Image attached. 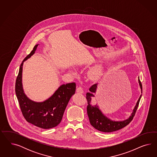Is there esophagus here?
<instances>
[{
    "label": "esophagus",
    "instance_id": "34e87169",
    "mask_svg": "<svg viewBox=\"0 0 157 157\" xmlns=\"http://www.w3.org/2000/svg\"><path fill=\"white\" fill-rule=\"evenodd\" d=\"M76 93H80V94H83V89L81 87H78L77 89H76Z\"/></svg>",
    "mask_w": 157,
    "mask_h": 157
}]
</instances>
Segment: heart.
<instances>
[{
    "label": "heart",
    "mask_w": 157,
    "mask_h": 157,
    "mask_svg": "<svg viewBox=\"0 0 157 157\" xmlns=\"http://www.w3.org/2000/svg\"><path fill=\"white\" fill-rule=\"evenodd\" d=\"M101 71L100 70H93L90 72V76L92 78H97L100 76Z\"/></svg>",
    "instance_id": "b5f03b06"
}]
</instances>
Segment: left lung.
Here are the masks:
<instances>
[{
    "mask_svg": "<svg viewBox=\"0 0 157 157\" xmlns=\"http://www.w3.org/2000/svg\"><path fill=\"white\" fill-rule=\"evenodd\" d=\"M138 83L141 90V93H142V86L139 79V76L138 77ZM98 85V83H96L91 86L89 89L90 91L86 93V98L88 104L87 106V113L91 125L96 129L104 132H111L125 127L133 119V116L138 108L142 94L140 95L132 110V113L128 119L121 121L112 120L103 113L100 109L98 105L96 104L94 105L91 104V98L94 97L93 94L96 93Z\"/></svg>",
    "mask_w": 157,
    "mask_h": 157,
    "instance_id": "left-lung-1",
    "label": "left lung"
}]
</instances>
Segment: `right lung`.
Returning <instances> with one entry per match:
<instances>
[{
  "label": "right lung",
  "mask_w": 157,
  "mask_h": 157,
  "mask_svg": "<svg viewBox=\"0 0 157 157\" xmlns=\"http://www.w3.org/2000/svg\"><path fill=\"white\" fill-rule=\"evenodd\" d=\"M39 44L23 60L19 68L15 83V93L24 117L26 121L43 129L56 127L62 121L64 112L72 96L75 93V83L60 86L55 93L43 102L30 100L25 93L22 85V70L24 62L36 52Z\"/></svg>",
  "instance_id": "right-lung-1"
}]
</instances>
